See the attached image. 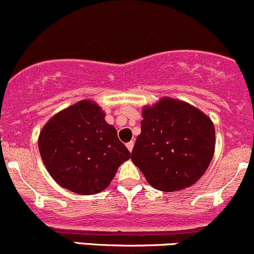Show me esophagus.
Segmentation results:
<instances>
[{"instance_id": "esophagus-1", "label": "esophagus", "mask_w": 254, "mask_h": 254, "mask_svg": "<svg viewBox=\"0 0 254 254\" xmlns=\"http://www.w3.org/2000/svg\"><path fill=\"white\" fill-rule=\"evenodd\" d=\"M126 146H127V149H128V150H129V151H132L133 146H134V143H133V142H128L127 144H126Z\"/></svg>"}]
</instances>
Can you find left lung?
<instances>
[{
	"label": "left lung",
	"mask_w": 254,
	"mask_h": 254,
	"mask_svg": "<svg viewBox=\"0 0 254 254\" xmlns=\"http://www.w3.org/2000/svg\"><path fill=\"white\" fill-rule=\"evenodd\" d=\"M215 148L213 122L184 101L164 98L143 110L132 161L164 192L190 187L202 177Z\"/></svg>",
	"instance_id": "8db88e82"
}]
</instances>
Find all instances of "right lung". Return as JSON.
<instances>
[{"label": "right lung", "mask_w": 254, "mask_h": 254, "mask_svg": "<svg viewBox=\"0 0 254 254\" xmlns=\"http://www.w3.org/2000/svg\"><path fill=\"white\" fill-rule=\"evenodd\" d=\"M41 159L52 179L78 194H95L110 185L129 150L96 104L82 100L55 115L39 137Z\"/></svg>", "instance_id": "obj_1"}]
</instances>
